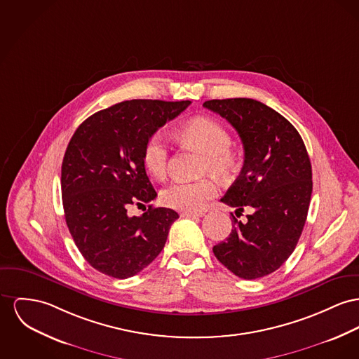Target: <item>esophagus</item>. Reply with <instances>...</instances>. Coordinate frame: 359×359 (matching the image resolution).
<instances>
[{"mask_svg":"<svg viewBox=\"0 0 359 359\" xmlns=\"http://www.w3.org/2000/svg\"><path fill=\"white\" fill-rule=\"evenodd\" d=\"M181 216H184V217H201V216H204V212H191V211H185V212H182Z\"/></svg>","mask_w":359,"mask_h":359,"instance_id":"obj_1","label":"esophagus"}]
</instances>
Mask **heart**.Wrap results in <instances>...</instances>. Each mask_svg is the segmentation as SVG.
Instances as JSON below:
<instances>
[{
	"mask_svg": "<svg viewBox=\"0 0 359 359\" xmlns=\"http://www.w3.org/2000/svg\"><path fill=\"white\" fill-rule=\"evenodd\" d=\"M178 139L204 155L203 171L212 172L222 178L230 177L236 168V155L230 147L233 144L229 130L217 121L198 117L187 122L178 130ZM168 147L163 137L158 133L151 135L143 148V163L147 171L162 180L168 170ZM217 193L216 182L212 178L198 181H177L168 185L161 193L162 203L170 208L180 211H200L207 201Z\"/></svg>",
	"mask_w": 359,
	"mask_h": 359,
	"instance_id": "obj_1",
	"label": "heart"
}]
</instances>
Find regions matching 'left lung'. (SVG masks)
Wrapping results in <instances>:
<instances>
[{"mask_svg":"<svg viewBox=\"0 0 359 359\" xmlns=\"http://www.w3.org/2000/svg\"><path fill=\"white\" fill-rule=\"evenodd\" d=\"M229 121L243 144V166L220 198L236 214L252 207L243 223L214 246L216 259L238 278L275 272L294 252L311 204V165L298 130L273 109L249 97L212 99L203 104Z\"/></svg>","mask_w":359,"mask_h":359,"instance_id":"obj_1","label":"left lung"}]
</instances>
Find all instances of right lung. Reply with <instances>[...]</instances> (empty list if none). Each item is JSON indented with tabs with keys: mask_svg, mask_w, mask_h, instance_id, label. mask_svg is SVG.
<instances>
[{
	"mask_svg": "<svg viewBox=\"0 0 359 359\" xmlns=\"http://www.w3.org/2000/svg\"><path fill=\"white\" fill-rule=\"evenodd\" d=\"M191 103L125 100L93 114L73 133L61 168L62 205L77 249L96 271L130 278L165 248L178 214L152 205L142 216L128 210L156 197L144 168L147 139Z\"/></svg>",
	"mask_w": 359,
	"mask_h": 359,
	"instance_id": "1",
	"label": "right lung"
}]
</instances>
